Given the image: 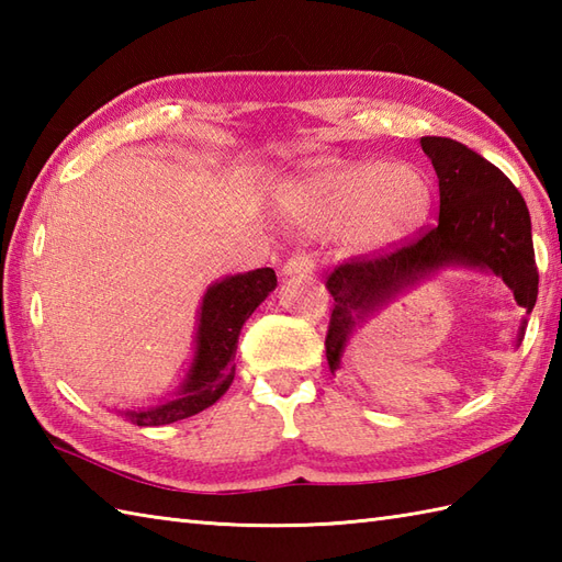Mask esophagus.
Returning <instances> with one entry per match:
<instances>
[{"instance_id":"34e87169","label":"esophagus","mask_w":562,"mask_h":562,"mask_svg":"<svg viewBox=\"0 0 562 562\" xmlns=\"http://www.w3.org/2000/svg\"><path fill=\"white\" fill-rule=\"evenodd\" d=\"M312 272H314V260L306 254H296L282 266V274H288V278H292V274H312Z\"/></svg>"}]
</instances>
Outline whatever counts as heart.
Segmentation results:
<instances>
[{"instance_id": "heart-1", "label": "heart", "mask_w": 562, "mask_h": 562, "mask_svg": "<svg viewBox=\"0 0 562 562\" xmlns=\"http://www.w3.org/2000/svg\"><path fill=\"white\" fill-rule=\"evenodd\" d=\"M432 188L411 164H314L278 193L280 217L304 234H338L352 254H376L420 224Z\"/></svg>"}]
</instances>
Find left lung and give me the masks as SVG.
Segmentation results:
<instances>
[{
  "label": "left lung",
  "instance_id": "left-lung-1",
  "mask_svg": "<svg viewBox=\"0 0 562 562\" xmlns=\"http://www.w3.org/2000/svg\"><path fill=\"white\" fill-rule=\"evenodd\" d=\"M420 147L439 178V222L417 241L393 254L348 260L328 274L333 314L326 336L330 372L342 364L352 330L417 282L445 268L491 272L515 294L517 306L531 314L539 294L531 217L509 178L449 137H420ZM527 316L517 330V348L527 330Z\"/></svg>",
  "mask_w": 562,
  "mask_h": 562
}]
</instances>
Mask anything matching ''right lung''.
Segmentation results:
<instances>
[{
	"mask_svg": "<svg viewBox=\"0 0 562 562\" xmlns=\"http://www.w3.org/2000/svg\"><path fill=\"white\" fill-rule=\"evenodd\" d=\"M274 288L278 278L272 268L226 274L212 282L198 312L195 355L183 384L173 391L171 398L149 408L121 411L127 420L139 427H159L186 420L217 403L234 381L238 333Z\"/></svg>",
	"mask_w": 562,
	"mask_h": 562,
	"instance_id": "add662e5",
	"label": "right lung"
}]
</instances>
